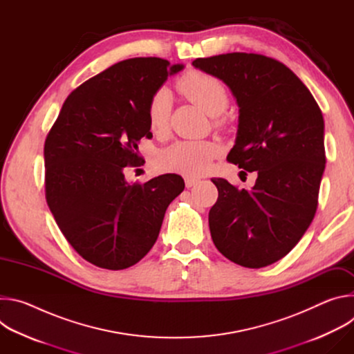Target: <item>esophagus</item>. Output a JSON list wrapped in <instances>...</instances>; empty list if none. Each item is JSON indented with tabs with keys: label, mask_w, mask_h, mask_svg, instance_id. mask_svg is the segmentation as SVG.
I'll use <instances>...</instances> for the list:
<instances>
[{
	"label": "esophagus",
	"mask_w": 354,
	"mask_h": 354,
	"mask_svg": "<svg viewBox=\"0 0 354 354\" xmlns=\"http://www.w3.org/2000/svg\"><path fill=\"white\" fill-rule=\"evenodd\" d=\"M197 182H198L197 178H192V176H186V178H185V185H186V187H192V186H194Z\"/></svg>",
	"instance_id": "34e87169"
}]
</instances>
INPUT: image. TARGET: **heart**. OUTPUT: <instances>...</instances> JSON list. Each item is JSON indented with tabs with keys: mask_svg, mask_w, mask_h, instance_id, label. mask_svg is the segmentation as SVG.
Wrapping results in <instances>:
<instances>
[{
	"mask_svg": "<svg viewBox=\"0 0 354 354\" xmlns=\"http://www.w3.org/2000/svg\"><path fill=\"white\" fill-rule=\"evenodd\" d=\"M176 86L193 104L205 109L209 115H220L228 105V93L224 84L207 73L198 70L187 71L178 80ZM171 108L172 99L167 88H160L153 93L147 108L151 131L164 134L168 130ZM220 153V142L213 140H179L161 149L154 162L158 169L165 172L198 176Z\"/></svg>",
	"mask_w": 354,
	"mask_h": 354,
	"instance_id": "heart-1",
	"label": "heart"
}]
</instances>
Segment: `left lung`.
<instances>
[{
    "mask_svg": "<svg viewBox=\"0 0 354 354\" xmlns=\"http://www.w3.org/2000/svg\"><path fill=\"white\" fill-rule=\"evenodd\" d=\"M192 64L232 91L239 123L227 160L258 174L250 190L212 179L218 189L209 213L213 242L236 265L269 266L298 243L317 213L326 162L322 112L302 81L272 57L227 53Z\"/></svg>",
    "mask_w": 354,
    "mask_h": 354,
    "instance_id": "obj_1",
    "label": "left lung"
}]
</instances>
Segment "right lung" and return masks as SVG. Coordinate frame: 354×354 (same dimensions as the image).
<instances>
[{"label":"right lung","instance_id":"add662e5","mask_svg":"<svg viewBox=\"0 0 354 354\" xmlns=\"http://www.w3.org/2000/svg\"><path fill=\"white\" fill-rule=\"evenodd\" d=\"M158 57L113 64L75 88L44 141L46 201L60 231L86 262L122 270L154 246L179 175L129 185L124 169L142 161L138 142L153 137L149 97L176 74Z\"/></svg>","mask_w":354,"mask_h":354}]
</instances>
